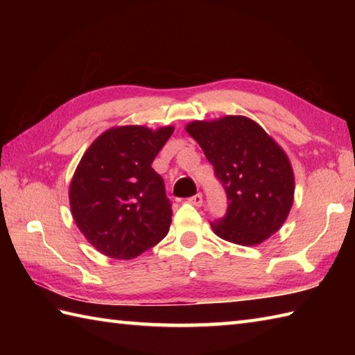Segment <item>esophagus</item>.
I'll list each match as a JSON object with an SVG mask.
<instances>
[{"mask_svg": "<svg viewBox=\"0 0 355 355\" xmlns=\"http://www.w3.org/2000/svg\"><path fill=\"white\" fill-rule=\"evenodd\" d=\"M189 201H191V205L197 206V207H201V206H202V195H201V193L193 195L192 198H189Z\"/></svg>", "mask_w": 355, "mask_h": 355, "instance_id": "1", "label": "esophagus"}]
</instances>
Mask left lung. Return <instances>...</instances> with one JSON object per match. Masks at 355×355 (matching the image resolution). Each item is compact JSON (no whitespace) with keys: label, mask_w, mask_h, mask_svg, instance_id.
<instances>
[{"label":"left lung","mask_w":355,"mask_h":355,"mask_svg":"<svg viewBox=\"0 0 355 355\" xmlns=\"http://www.w3.org/2000/svg\"><path fill=\"white\" fill-rule=\"evenodd\" d=\"M197 140L229 198L227 214L210 223L229 243L258 245L282 227L294 200L290 158L261 125L245 116L193 120Z\"/></svg>","instance_id":"1"}]
</instances>
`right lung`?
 <instances>
[{
  "mask_svg": "<svg viewBox=\"0 0 355 355\" xmlns=\"http://www.w3.org/2000/svg\"><path fill=\"white\" fill-rule=\"evenodd\" d=\"M172 132L173 126L110 128L82 155L70 183V209L97 252L128 261L168 235L171 202L150 164Z\"/></svg>",
  "mask_w": 355,
  "mask_h": 355,
  "instance_id": "obj_1",
  "label": "right lung"
}]
</instances>
